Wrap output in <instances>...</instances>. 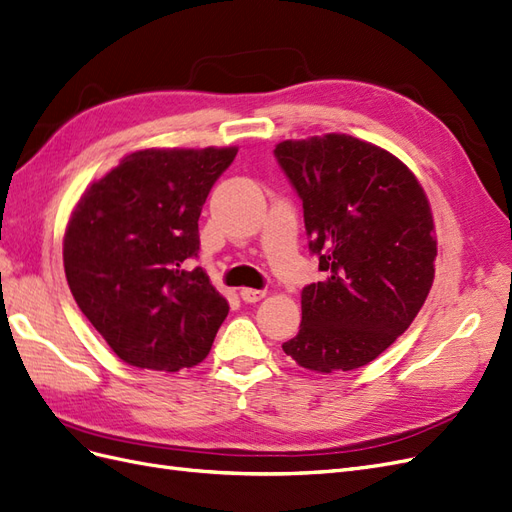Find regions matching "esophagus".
<instances>
[{
	"instance_id": "34e87169",
	"label": "esophagus",
	"mask_w": 512,
	"mask_h": 512,
	"mask_svg": "<svg viewBox=\"0 0 512 512\" xmlns=\"http://www.w3.org/2000/svg\"><path fill=\"white\" fill-rule=\"evenodd\" d=\"M239 297L245 303H258L262 297H265V290H256V288H241Z\"/></svg>"
}]
</instances>
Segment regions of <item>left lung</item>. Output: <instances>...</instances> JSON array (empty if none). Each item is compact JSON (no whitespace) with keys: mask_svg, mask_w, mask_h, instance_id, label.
I'll return each instance as SVG.
<instances>
[{"mask_svg":"<svg viewBox=\"0 0 512 512\" xmlns=\"http://www.w3.org/2000/svg\"><path fill=\"white\" fill-rule=\"evenodd\" d=\"M303 200L309 252L324 280L301 292V329L282 346L301 367H363L404 333L427 299L438 245L429 200L393 153L348 134L275 147Z\"/></svg>","mask_w":512,"mask_h":512,"instance_id":"1","label":"left lung"}]
</instances>
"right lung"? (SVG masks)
<instances>
[{"mask_svg":"<svg viewBox=\"0 0 512 512\" xmlns=\"http://www.w3.org/2000/svg\"><path fill=\"white\" fill-rule=\"evenodd\" d=\"M237 147L143 149L94 181L64 237L76 305L121 361L153 371L209 354L228 301L198 256V218Z\"/></svg>","mask_w":512,"mask_h":512,"instance_id":"1","label":"right lung"}]
</instances>
